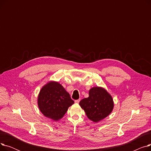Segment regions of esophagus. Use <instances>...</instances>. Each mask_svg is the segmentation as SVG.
Returning <instances> with one entry per match:
<instances>
[{"instance_id":"34e87169","label":"esophagus","mask_w":151,"mask_h":151,"mask_svg":"<svg viewBox=\"0 0 151 151\" xmlns=\"http://www.w3.org/2000/svg\"><path fill=\"white\" fill-rule=\"evenodd\" d=\"M80 101V99H78V100H76L75 101V102L76 103V104H79V102Z\"/></svg>"}]
</instances>
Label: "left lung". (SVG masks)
<instances>
[{
    "label": "left lung",
    "mask_w": 151,
    "mask_h": 151,
    "mask_svg": "<svg viewBox=\"0 0 151 151\" xmlns=\"http://www.w3.org/2000/svg\"><path fill=\"white\" fill-rule=\"evenodd\" d=\"M89 96L80 102L88 117L97 122L104 119L113 111L114 104L111 96L104 89L95 87L89 91Z\"/></svg>",
    "instance_id": "1"
}]
</instances>
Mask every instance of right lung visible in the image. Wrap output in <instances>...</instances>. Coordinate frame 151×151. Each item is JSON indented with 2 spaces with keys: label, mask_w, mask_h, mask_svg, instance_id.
Masks as SVG:
<instances>
[{
  "label": "right lung",
  "mask_w": 151,
  "mask_h": 151,
  "mask_svg": "<svg viewBox=\"0 0 151 151\" xmlns=\"http://www.w3.org/2000/svg\"><path fill=\"white\" fill-rule=\"evenodd\" d=\"M74 104L70 94L57 82H50L40 92L38 105L41 112L47 117L58 121Z\"/></svg>",
  "instance_id": "add662e5"
}]
</instances>
